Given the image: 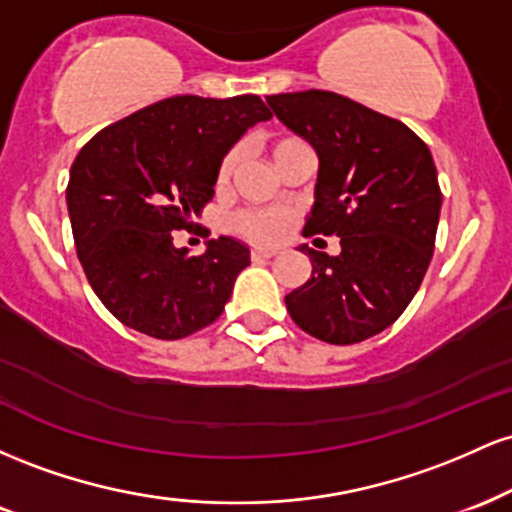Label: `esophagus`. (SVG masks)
<instances>
[{
	"label": "esophagus",
	"instance_id": "34e87169",
	"mask_svg": "<svg viewBox=\"0 0 512 512\" xmlns=\"http://www.w3.org/2000/svg\"><path fill=\"white\" fill-rule=\"evenodd\" d=\"M276 255V250H264V248H255L250 252V257L252 260H269V257H274Z\"/></svg>",
	"mask_w": 512,
	"mask_h": 512
}]
</instances>
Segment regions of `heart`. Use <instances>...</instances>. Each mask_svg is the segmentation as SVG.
Returning a JSON list of instances; mask_svg holds the SVG:
<instances>
[{"mask_svg":"<svg viewBox=\"0 0 512 512\" xmlns=\"http://www.w3.org/2000/svg\"><path fill=\"white\" fill-rule=\"evenodd\" d=\"M301 144V139L296 137H281L272 142V156H281L286 149L291 146ZM240 161V149L233 146L226 156H223L221 166H219V180H228L231 173L236 170ZM286 216L276 209H262V211H240V214L233 216V228L240 233V236L255 240V243H274L286 233Z\"/></svg>","mask_w":512,"mask_h":512,"instance_id":"b5f03b06","label":"heart"}]
</instances>
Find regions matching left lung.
Segmentation results:
<instances>
[{
    "instance_id": "left-lung-1",
    "label": "left lung",
    "mask_w": 512,
    "mask_h": 512,
    "mask_svg": "<svg viewBox=\"0 0 512 512\" xmlns=\"http://www.w3.org/2000/svg\"><path fill=\"white\" fill-rule=\"evenodd\" d=\"M267 103L320 161L303 236L342 245L334 257L301 245L313 272L286 310L320 342L375 337L411 303L436 248L443 195L431 151L404 122L339 93L310 88Z\"/></svg>"
}]
</instances>
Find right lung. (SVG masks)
I'll return each instance as SVG.
<instances>
[{"mask_svg":"<svg viewBox=\"0 0 512 512\" xmlns=\"http://www.w3.org/2000/svg\"><path fill=\"white\" fill-rule=\"evenodd\" d=\"M272 117L260 96H173L101 129L69 170L67 209L88 284L122 325L190 337L223 313L250 248L228 236L204 255L173 231L214 197L219 166L248 127Z\"/></svg>","mask_w":512,"mask_h":512,"instance_id":"add662e5","label":"right lung"}]
</instances>
